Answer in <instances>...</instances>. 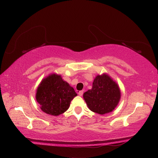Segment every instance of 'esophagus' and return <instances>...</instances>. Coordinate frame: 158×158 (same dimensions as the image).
Instances as JSON below:
<instances>
[{
  "label": "esophagus",
  "mask_w": 158,
  "mask_h": 158,
  "mask_svg": "<svg viewBox=\"0 0 158 158\" xmlns=\"http://www.w3.org/2000/svg\"><path fill=\"white\" fill-rule=\"evenodd\" d=\"M78 94H79L80 96H81L83 94V90H81V91H79V92H78Z\"/></svg>",
  "instance_id": "esophagus-1"
}]
</instances>
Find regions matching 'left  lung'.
I'll use <instances>...</instances> for the list:
<instances>
[{
	"label": "left lung",
	"mask_w": 158,
	"mask_h": 158,
	"mask_svg": "<svg viewBox=\"0 0 158 158\" xmlns=\"http://www.w3.org/2000/svg\"><path fill=\"white\" fill-rule=\"evenodd\" d=\"M83 99L89 109L100 115L112 112L121 98L119 86L107 73L98 75L92 88L83 94Z\"/></svg>",
	"instance_id": "1"
}]
</instances>
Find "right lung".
<instances>
[{
  "mask_svg": "<svg viewBox=\"0 0 158 158\" xmlns=\"http://www.w3.org/2000/svg\"><path fill=\"white\" fill-rule=\"evenodd\" d=\"M77 96L75 89L61 75L52 73L41 80L35 98L42 111L58 116L68 110L71 100Z\"/></svg>",
  "mask_w": 158,
  "mask_h": 158,
  "instance_id": "1",
  "label": "right lung"
}]
</instances>
